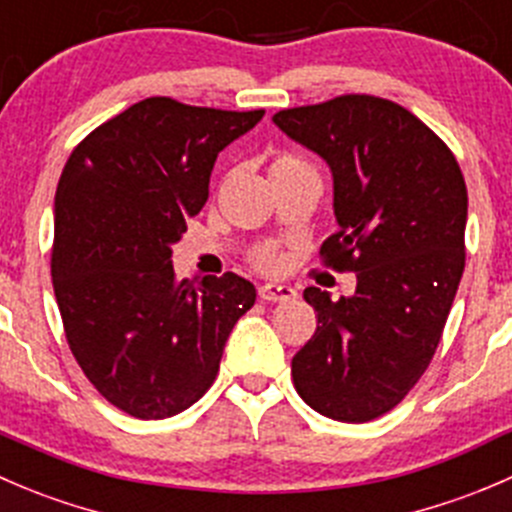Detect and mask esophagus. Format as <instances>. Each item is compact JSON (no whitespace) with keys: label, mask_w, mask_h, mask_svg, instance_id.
Returning <instances> with one entry per match:
<instances>
[{"label":"esophagus","mask_w":512,"mask_h":512,"mask_svg":"<svg viewBox=\"0 0 512 512\" xmlns=\"http://www.w3.org/2000/svg\"><path fill=\"white\" fill-rule=\"evenodd\" d=\"M257 295H260V300H265V302H290L297 297V290L290 285L267 282V285H262L260 290H257Z\"/></svg>","instance_id":"1"}]
</instances>
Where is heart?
Instances as JSON below:
<instances>
[{"label": "heart", "mask_w": 512, "mask_h": 512, "mask_svg": "<svg viewBox=\"0 0 512 512\" xmlns=\"http://www.w3.org/2000/svg\"><path fill=\"white\" fill-rule=\"evenodd\" d=\"M297 165H305V162L297 160V157L292 155H277L272 157L270 162V175H275V172H282V170H290V167H297ZM250 260L255 262V267H260V270L275 272L282 267V252L277 250L275 245H260L252 250Z\"/></svg>", "instance_id": "b5f03b06"}]
</instances>
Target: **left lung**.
Returning <instances> with one entry per match:
<instances>
[{
  "label": "left lung",
  "instance_id": "obj_1",
  "mask_svg": "<svg viewBox=\"0 0 512 512\" xmlns=\"http://www.w3.org/2000/svg\"><path fill=\"white\" fill-rule=\"evenodd\" d=\"M272 119L330 165L337 232L320 257L357 275L352 297L305 290L317 330L292 357V382L325 418L367 423L403 403L438 350L465 270V177L390 99L340 94Z\"/></svg>",
  "mask_w": 512,
  "mask_h": 512
}]
</instances>
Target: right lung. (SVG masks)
Instances as JSON below:
<instances>
[{
  "label": "right lung",
  "mask_w": 512,
  "mask_h": 512,
  "mask_svg": "<svg viewBox=\"0 0 512 512\" xmlns=\"http://www.w3.org/2000/svg\"><path fill=\"white\" fill-rule=\"evenodd\" d=\"M265 109L147 97L72 150L54 197L52 285L74 360L122 413L162 420L202 398L255 285L177 280L172 245L210 195L217 155Z\"/></svg>",
  "instance_id": "1"
}]
</instances>
